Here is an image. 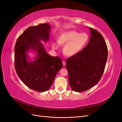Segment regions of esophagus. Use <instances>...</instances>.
Listing matches in <instances>:
<instances>
[{"instance_id": "obj_1", "label": "esophagus", "mask_w": 122, "mask_h": 122, "mask_svg": "<svg viewBox=\"0 0 122 122\" xmlns=\"http://www.w3.org/2000/svg\"><path fill=\"white\" fill-rule=\"evenodd\" d=\"M62 63H63V65L64 66H65L66 65V62L65 61H62Z\"/></svg>"}]
</instances>
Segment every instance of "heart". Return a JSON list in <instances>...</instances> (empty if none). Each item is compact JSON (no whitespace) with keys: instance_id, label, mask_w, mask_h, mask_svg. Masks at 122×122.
<instances>
[{"instance_id":"1","label":"heart","mask_w":122,"mask_h":122,"mask_svg":"<svg viewBox=\"0 0 122 122\" xmlns=\"http://www.w3.org/2000/svg\"><path fill=\"white\" fill-rule=\"evenodd\" d=\"M89 37L86 33H81L69 30L64 32L58 37V42H53L52 47L53 49L58 50L60 45H65L63 52L66 55L73 56L84 49L88 43Z\"/></svg>"}]
</instances>
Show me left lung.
Wrapping results in <instances>:
<instances>
[{"label":"left lung","instance_id":"1","mask_svg":"<svg viewBox=\"0 0 122 122\" xmlns=\"http://www.w3.org/2000/svg\"><path fill=\"white\" fill-rule=\"evenodd\" d=\"M89 29L91 36L86 47L66 60L69 85L76 92L86 91L97 85L107 62L108 49L103 37L97 30Z\"/></svg>","mask_w":122,"mask_h":122}]
</instances>
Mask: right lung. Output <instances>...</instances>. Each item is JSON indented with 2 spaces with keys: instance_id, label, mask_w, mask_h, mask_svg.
I'll list each match as a JSON object with an SVG mask.
<instances>
[{
  "instance_id": "right-lung-1",
  "label": "right lung",
  "mask_w": 122,
  "mask_h": 122,
  "mask_svg": "<svg viewBox=\"0 0 122 122\" xmlns=\"http://www.w3.org/2000/svg\"><path fill=\"white\" fill-rule=\"evenodd\" d=\"M51 25L48 23L31 26L17 39L15 46V67L20 80L30 88L44 92L52 86L63 64L59 57L47 52L41 41L48 42ZM36 54L33 61L28 55Z\"/></svg>"
}]
</instances>
